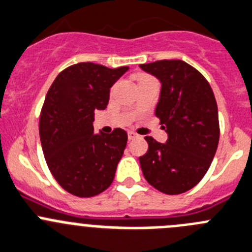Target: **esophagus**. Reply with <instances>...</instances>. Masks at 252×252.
<instances>
[{
  "mask_svg": "<svg viewBox=\"0 0 252 252\" xmlns=\"http://www.w3.org/2000/svg\"><path fill=\"white\" fill-rule=\"evenodd\" d=\"M128 140H136V138H140L141 136L138 135V133H136V132H133V131H128Z\"/></svg>",
  "mask_w": 252,
  "mask_h": 252,
  "instance_id": "34e87169",
  "label": "esophagus"
}]
</instances>
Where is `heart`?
Listing matches in <instances>:
<instances>
[{"instance_id":"heart-1","label":"heart","mask_w":252,"mask_h":252,"mask_svg":"<svg viewBox=\"0 0 252 252\" xmlns=\"http://www.w3.org/2000/svg\"><path fill=\"white\" fill-rule=\"evenodd\" d=\"M143 78H148V76H143Z\"/></svg>"}]
</instances>
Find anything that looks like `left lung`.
I'll use <instances>...</instances> for the list:
<instances>
[{"label": "left lung", "instance_id": "left-lung-1", "mask_svg": "<svg viewBox=\"0 0 252 252\" xmlns=\"http://www.w3.org/2000/svg\"><path fill=\"white\" fill-rule=\"evenodd\" d=\"M140 68L160 81L156 116L168 135L166 143L146 136L140 157L146 181L164 194H181L202 181L219 143V116L207 79L183 61H158Z\"/></svg>", "mask_w": 252, "mask_h": 252}]
</instances>
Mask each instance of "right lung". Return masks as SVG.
<instances>
[{
  "label": "right lung",
  "instance_id": "add662e5",
  "mask_svg": "<svg viewBox=\"0 0 252 252\" xmlns=\"http://www.w3.org/2000/svg\"><path fill=\"white\" fill-rule=\"evenodd\" d=\"M128 66L110 69L78 63L53 81L39 117V137L53 177L63 189L80 198L102 193L114 181L127 133H94V115L109 104L110 88Z\"/></svg>",
  "mask_w": 252,
  "mask_h": 252
}]
</instances>
